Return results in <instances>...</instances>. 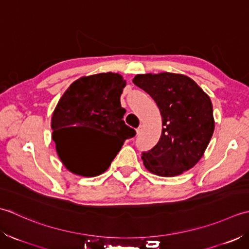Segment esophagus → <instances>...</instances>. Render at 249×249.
Segmentation results:
<instances>
[{
	"mask_svg": "<svg viewBox=\"0 0 249 249\" xmlns=\"http://www.w3.org/2000/svg\"><path fill=\"white\" fill-rule=\"evenodd\" d=\"M142 130H143V126H142V125H140V126H139V128H138V129H136V134H138V135H139V134L141 133V132H142Z\"/></svg>",
	"mask_w": 249,
	"mask_h": 249,
	"instance_id": "obj_1",
	"label": "esophagus"
}]
</instances>
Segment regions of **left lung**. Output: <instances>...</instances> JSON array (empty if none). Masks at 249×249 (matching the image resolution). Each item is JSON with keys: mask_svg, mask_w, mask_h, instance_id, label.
Segmentation results:
<instances>
[{"mask_svg": "<svg viewBox=\"0 0 249 249\" xmlns=\"http://www.w3.org/2000/svg\"><path fill=\"white\" fill-rule=\"evenodd\" d=\"M133 83L155 100L162 117L159 142L142 154L145 167L163 177L190 170L202 158L214 133L210 96L182 74H139Z\"/></svg>", "mask_w": 249, "mask_h": 249, "instance_id": "8db88e82", "label": "left lung"}]
</instances>
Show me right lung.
<instances>
[{"mask_svg":"<svg viewBox=\"0 0 249 249\" xmlns=\"http://www.w3.org/2000/svg\"><path fill=\"white\" fill-rule=\"evenodd\" d=\"M124 87L120 74L101 73L75 80L61 96L52 117V138L60 160L72 173L86 177L104 173L124 141L135 135L124 121L120 95ZM83 127L102 130L118 142L100 152L85 151L77 135Z\"/></svg>","mask_w":249,"mask_h":249,"instance_id":"right-lung-1","label":"right lung"}]
</instances>
